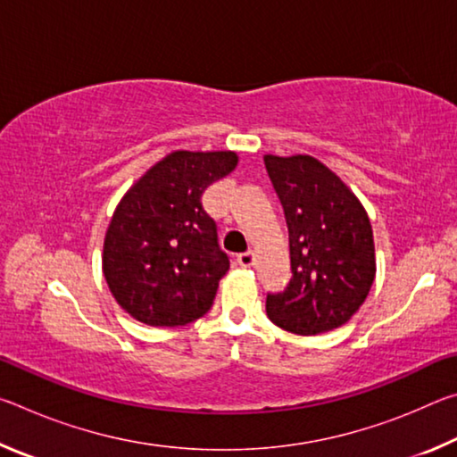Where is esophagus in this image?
Segmentation results:
<instances>
[{
  "instance_id": "esophagus-1",
  "label": "esophagus",
  "mask_w": 457,
  "mask_h": 457,
  "mask_svg": "<svg viewBox=\"0 0 457 457\" xmlns=\"http://www.w3.org/2000/svg\"><path fill=\"white\" fill-rule=\"evenodd\" d=\"M253 260H256V256H253V252L237 253V264L242 266V268H252L253 266Z\"/></svg>"
}]
</instances>
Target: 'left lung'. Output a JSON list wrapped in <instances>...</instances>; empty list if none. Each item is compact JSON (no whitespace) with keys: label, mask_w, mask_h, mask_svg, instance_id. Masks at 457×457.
I'll return each instance as SVG.
<instances>
[{"label":"left lung","mask_w":457,"mask_h":457,"mask_svg":"<svg viewBox=\"0 0 457 457\" xmlns=\"http://www.w3.org/2000/svg\"><path fill=\"white\" fill-rule=\"evenodd\" d=\"M264 165L284 207L292 266L284 292L266 296L268 319L296 335L343 327L375 280L373 228L365 207L311 154H266Z\"/></svg>","instance_id":"obj_1"}]
</instances>
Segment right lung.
<instances>
[{
	"label": "right lung",
	"mask_w": 457,
	"mask_h": 457,
	"mask_svg": "<svg viewBox=\"0 0 457 457\" xmlns=\"http://www.w3.org/2000/svg\"><path fill=\"white\" fill-rule=\"evenodd\" d=\"M237 165L234 151H175L153 165L112 213L103 272L138 322L183 327L210 311L229 270L201 195Z\"/></svg>",
	"instance_id": "add662e5"
}]
</instances>
